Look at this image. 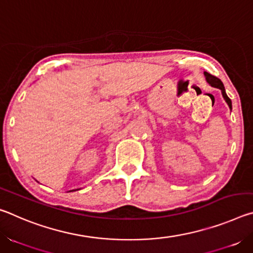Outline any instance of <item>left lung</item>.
Returning <instances> with one entry per match:
<instances>
[{"label":"left lung","mask_w":253,"mask_h":253,"mask_svg":"<svg viewBox=\"0 0 253 253\" xmlns=\"http://www.w3.org/2000/svg\"><path fill=\"white\" fill-rule=\"evenodd\" d=\"M204 76H205V79H207V83H208L210 85H211V87L220 89L221 92H222V96H223L225 102L229 105V108L232 109V102H231V99L228 97V95H226L225 88H224V85H223V83H222V81H221L219 78H216V77L210 75L209 72H207V71H204Z\"/></svg>","instance_id":"8db88e82"}]
</instances>
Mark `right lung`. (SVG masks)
<instances>
[{
  "label": "right lung",
  "instance_id": "add662e5",
  "mask_svg": "<svg viewBox=\"0 0 253 253\" xmlns=\"http://www.w3.org/2000/svg\"><path fill=\"white\" fill-rule=\"evenodd\" d=\"M78 190H80V188H77V190H71V191H69V192H74V191H78Z\"/></svg>",
  "mask_w": 253,
  "mask_h": 253
}]
</instances>
